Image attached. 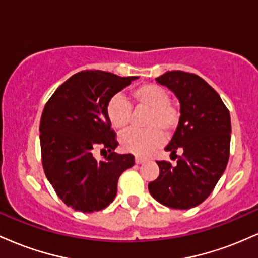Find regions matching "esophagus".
I'll return each mask as SVG.
<instances>
[{
  "label": "esophagus",
  "instance_id": "34e87169",
  "mask_svg": "<svg viewBox=\"0 0 258 258\" xmlns=\"http://www.w3.org/2000/svg\"><path fill=\"white\" fill-rule=\"evenodd\" d=\"M135 161H136V164H137V165H141V164H143V162H146V160L142 159V158H138V156H136Z\"/></svg>",
  "mask_w": 258,
  "mask_h": 258
}]
</instances>
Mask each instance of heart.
Instances as JSON below:
<instances>
[{
	"instance_id": "heart-1",
	"label": "heart",
	"mask_w": 258,
	"mask_h": 258,
	"mask_svg": "<svg viewBox=\"0 0 258 258\" xmlns=\"http://www.w3.org/2000/svg\"><path fill=\"white\" fill-rule=\"evenodd\" d=\"M131 104L136 111H148L144 131H127L120 136V144L125 152L147 156L158 149L165 136L170 137L178 128L180 110L171 102L170 93L154 84H144L131 91ZM106 117L115 130L127 128L132 120V107L125 97L115 94L105 108Z\"/></svg>"
}]
</instances>
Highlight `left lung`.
Listing matches in <instances>:
<instances>
[{
  "mask_svg": "<svg viewBox=\"0 0 258 258\" xmlns=\"http://www.w3.org/2000/svg\"><path fill=\"white\" fill-rule=\"evenodd\" d=\"M174 92L180 104V122L165 148L176 155L177 165L156 161L159 177L148 184L162 205L186 210L212 193L226 170L230 148V115L220 94L193 73L173 70L156 78ZM182 150L180 157L175 153Z\"/></svg>",
  "mask_w": 258,
  "mask_h": 258,
  "instance_id": "obj_1",
  "label": "left lung"
}]
</instances>
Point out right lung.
<instances>
[{"mask_svg": "<svg viewBox=\"0 0 258 258\" xmlns=\"http://www.w3.org/2000/svg\"><path fill=\"white\" fill-rule=\"evenodd\" d=\"M136 79L84 70L59 86L44 105L40 121L44 174L61 201L75 211L105 209L116 197L121 173L135 165L132 154L114 152L119 142L105 108ZM97 146L109 152L100 162L91 154Z\"/></svg>", "mask_w": 258, "mask_h": 258, "instance_id": "right-lung-1", "label": "right lung"}]
</instances>
